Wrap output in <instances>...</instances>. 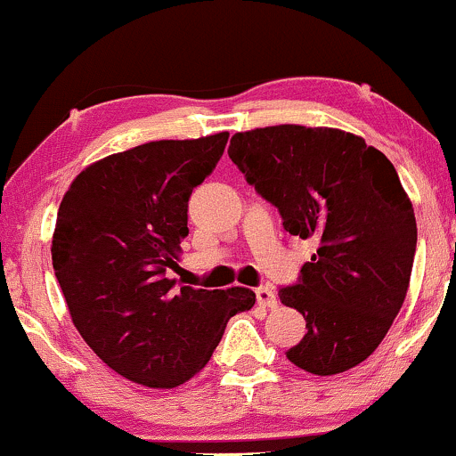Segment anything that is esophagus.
Wrapping results in <instances>:
<instances>
[{
    "mask_svg": "<svg viewBox=\"0 0 456 456\" xmlns=\"http://www.w3.org/2000/svg\"><path fill=\"white\" fill-rule=\"evenodd\" d=\"M256 298H258V305H262V307H275L277 305L275 292H273V288L269 286L256 288Z\"/></svg>",
    "mask_w": 456,
    "mask_h": 456,
    "instance_id": "34e87169",
    "label": "esophagus"
}]
</instances>
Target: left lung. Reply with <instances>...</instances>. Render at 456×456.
Wrapping results in <instances>:
<instances>
[{"instance_id": "8db88e82", "label": "left lung", "mask_w": 456, "mask_h": 456, "mask_svg": "<svg viewBox=\"0 0 456 456\" xmlns=\"http://www.w3.org/2000/svg\"><path fill=\"white\" fill-rule=\"evenodd\" d=\"M228 155L288 232L318 240L298 283L280 290L307 322L288 361L314 376L361 365L397 318L414 265L416 217L395 166L354 134L290 123L237 132Z\"/></svg>"}]
</instances>
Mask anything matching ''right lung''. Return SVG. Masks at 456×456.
I'll return each instance as SVG.
<instances>
[{"instance_id":"add662e5","label":"right lung","mask_w":456,"mask_h":456,"mask_svg":"<svg viewBox=\"0 0 456 456\" xmlns=\"http://www.w3.org/2000/svg\"><path fill=\"white\" fill-rule=\"evenodd\" d=\"M228 132L153 141L87 166L68 187L53 232V269L77 330L112 371L175 388L207 365L249 288L176 286L191 190L213 173Z\"/></svg>"}]
</instances>
